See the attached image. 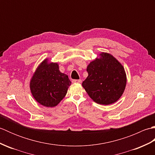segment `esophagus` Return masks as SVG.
Returning <instances> with one entry per match:
<instances>
[{"label": "esophagus", "mask_w": 155, "mask_h": 155, "mask_svg": "<svg viewBox=\"0 0 155 155\" xmlns=\"http://www.w3.org/2000/svg\"><path fill=\"white\" fill-rule=\"evenodd\" d=\"M72 82L73 83H82V80H81V79H79V80H72Z\"/></svg>", "instance_id": "esophagus-1"}]
</instances>
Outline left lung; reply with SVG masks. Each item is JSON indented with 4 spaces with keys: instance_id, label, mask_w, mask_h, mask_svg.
<instances>
[{
    "instance_id": "obj_1",
    "label": "left lung",
    "mask_w": 155,
    "mask_h": 155,
    "mask_svg": "<svg viewBox=\"0 0 155 155\" xmlns=\"http://www.w3.org/2000/svg\"><path fill=\"white\" fill-rule=\"evenodd\" d=\"M101 57L91 62L83 88L98 104L108 105L119 99L127 84L124 68L113 55L102 52Z\"/></svg>"
}]
</instances>
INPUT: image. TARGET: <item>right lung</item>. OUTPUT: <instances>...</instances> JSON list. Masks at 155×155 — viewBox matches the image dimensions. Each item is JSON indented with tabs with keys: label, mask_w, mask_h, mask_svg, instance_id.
Segmentation results:
<instances>
[{
	"label": "right lung",
	"mask_w": 155,
	"mask_h": 155,
	"mask_svg": "<svg viewBox=\"0 0 155 155\" xmlns=\"http://www.w3.org/2000/svg\"><path fill=\"white\" fill-rule=\"evenodd\" d=\"M71 84L68 76L59 71L58 64L48 63L46 59L32 76L30 88L38 103L47 107H54L65 97Z\"/></svg>",
	"instance_id": "right-lung-1"
}]
</instances>
